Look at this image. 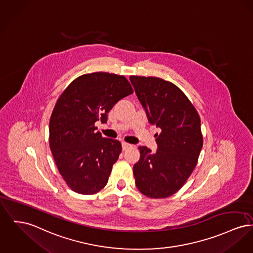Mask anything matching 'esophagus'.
Wrapping results in <instances>:
<instances>
[{
	"mask_svg": "<svg viewBox=\"0 0 253 253\" xmlns=\"http://www.w3.org/2000/svg\"><path fill=\"white\" fill-rule=\"evenodd\" d=\"M130 147H132L131 144H129L127 142H122V149H123V151H125V150H127V149L130 148Z\"/></svg>",
	"mask_w": 253,
	"mask_h": 253,
	"instance_id": "34e87169",
	"label": "esophagus"
}]
</instances>
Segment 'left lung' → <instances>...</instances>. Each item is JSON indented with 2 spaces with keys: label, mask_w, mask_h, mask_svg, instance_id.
<instances>
[{
  "label": "left lung",
  "mask_w": 253,
  "mask_h": 253,
  "mask_svg": "<svg viewBox=\"0 0 253 253\" xmlns=\"http://www.w3.org/2000/svg\"><path fill=\"white\" fill-rule=\"evenodd\" d=\"M149 122L161 128L158 150L138 147L134 165L137 189L145 196L164 199L178 191L193 172L203 147L201 119L193 104L175 84L159 77L130 76Z\"/></svg>",
  "instance_id": "left-lung-1"
}]
</instances>
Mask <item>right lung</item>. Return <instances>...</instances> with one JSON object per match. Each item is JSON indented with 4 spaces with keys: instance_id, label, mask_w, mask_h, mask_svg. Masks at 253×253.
Instances as JSON below:
<instances>
[{
    "instance_id": "right-lung-1",
    "label": "right lung",
    "mask_w": 253,
    "mask_h": 253,
    "mask_svg": "<svg viewBox=\"0 0 253 253\" xmlns=\"http://www.w3.org/2000/svg\"><path fill=\"white\" fill-rule=\"evenodd\" d=\"M123 75L92 73L75 79L62 92L49 120V148L62 178L76 193L92 195L108 182L121 153L117 139L102 137L95 122L133 93Z\"/></svg>"
}]
</instances>
